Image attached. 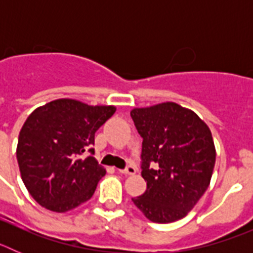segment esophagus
<instances>
[{"mask_svg": "<svg viewBox=\"0 0 253 253\" xmlns=\"http://www.w3.org/2000/svg\"><path fill=\"white\" fill-rule=\"evenodd\" d=\"M120 173H123V175H134L135 172H137V169L134 166H128L126 169H119Z\"/></svg>", "mask_w": 253, "mask_h": 253, "instance_id": "1", "label": "esophagus"}]
</instances>
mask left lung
<instances>
[{
    "mask_svg": "<svg viewBox=\"0 0 253 253\" xmlns=\"http://www.w3.org/2000/svg\"><path fill=\"white\" fill-rule=\"evenodd\" d=\"M130 116L143 138L142 177L147 190L134 205L154 223L182 219L200 200L213 175L215 146L209 126L176 102L135 107Z\"/></svg>",
    "mask_w": 253,
    "mask_h": 253,
    "instance_id": "obj_1",
    "label": "left lung"
}]
</instances>
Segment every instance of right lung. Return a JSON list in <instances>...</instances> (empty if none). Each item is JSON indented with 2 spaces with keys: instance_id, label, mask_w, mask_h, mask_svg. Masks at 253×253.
Listing matches in <instances>:
<instances>
[{
  "instance_id": "obj_1",
  "label": "right lung",
  "mask_w": 253,
  "mask_h": 253,
  "mask_svg": "<svg viewBox=\"0 0 253 253\" xmlns=\"http://www.w3.org/2000/svg\"><path fill=\"white\" fill-rule=\"evenodd\" d=\"M115 111L113 105L58 99L28 116L16 158L22 182L38 204L66 213L92 198L106 169L86 151L93 153L95 133Z\"/></svg>"
}]
</instances>
